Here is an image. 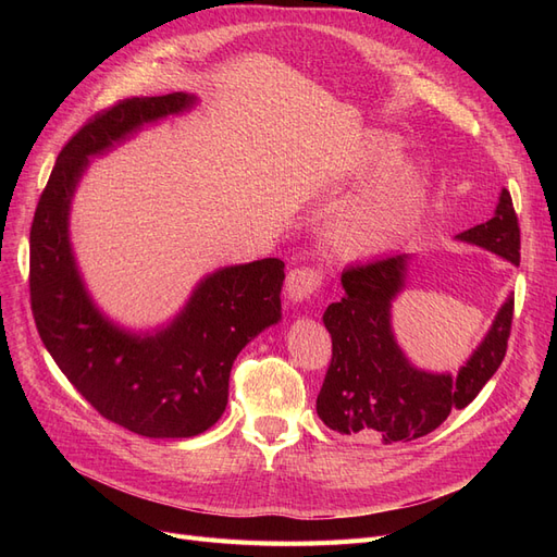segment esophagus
Returning <instances> with one entry per match:
<instances>
[{
	"mask_svg": "<svg viewBox=\"0 0 557 557\" xmlns=\"http://www.w3.org/2000/svg\"><path fill=\"white\" fill-rule=\"evenodd\" d=\"M325 272L323 267L307 264V267H295L288 272V281H285V290L293 301L309 299L313 293L323 288Z\"/></svg>",
	"mask_w": 557,
	"mask_h": 557,
	"instance_id": "1",
	"label": "esophagus"
}]
</instances>
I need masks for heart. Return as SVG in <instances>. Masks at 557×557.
I'll return each instance as SVG.
<instances>
[{
  "instance_id": "1",
  "label": "heart",
  "mask_w": 557,
  "mask_h": 557,
  "mask_svg": "<svg viewBox=\"0 0 557 557\" xmlns=\"http://www.w3.org/2000/svg\"><path fill=\"white\" fill-rule=\"evenodd\" d=\"M397 139L376 134L364 144L356 174L369 176L383 170L397 158ZM423 199L425 176L413 162L387 166L332 215L330 242L344 256H372L407 232Z\"/></svg>"
}]
</instances>
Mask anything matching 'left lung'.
Instances as JSON below:
<instances>
[{"label": "left lung", "instance_id": "left-lung-1", "mask_svg": "<svg viewBox=\"0 0 557 557\" xmlns=\"http://www.w3.org/2000/svg\"><path fill=\"white\" fill-rule=\"evenodd\" d=\"M458 239L520 262V227L504 188L491 221ZM407 252L344 269V297L327 307L323 323L332 336V360L315 409L330 430L376 434L383 444L413 442L434 432L450 411L465 409L497 372L513 323V297L504 301L483 344L458 376L428 374L401 356L391 332V301L404 288Z\"/></svg>", "mask_w": 557, "mask_h": 557}]
</instances>
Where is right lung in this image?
<instances>
[{"mask_svg":"<svg viewBox=\"0 0 557 557\" xmlns=\"http://www.w3.org/2000/svg\"><path fill=\"white\" fill-rule=\"evenodd\" d=\"M190 104L172 92L97 111L60 150L29 230L32 315L50 358L99 416L153 440L201 434L223 416L232 362L278 323L285 278L278 258L225 267L199 283L170 327L144 339L113 327L83 290L66 215L88 156Z\"/></svg>","mask_w":557,"mask_h":557,"instance_id":"add662e5","label":"right lung"}]
</instances>
